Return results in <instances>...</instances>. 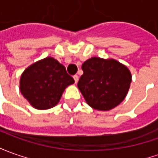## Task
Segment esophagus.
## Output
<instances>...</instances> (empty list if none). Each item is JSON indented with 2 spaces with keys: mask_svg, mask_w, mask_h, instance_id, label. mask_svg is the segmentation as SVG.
<instances>
[{
  "mask_svg": "<svg viewBox=\"0 0 158 158\" xmlns=\"http://www.w3.org/2000/svg\"><path fill=\"white\" fill-rule=\"evenodd\" d=\"M73 78H74V80H75V82L77 83V81H78V80H79V77H78L77 75H75V76L73 77Z\"/></svg>",
  "mask_w": 158,
  "mask_h": 158,
  "instance_id": "1",
  "label": "esophagus"
}]
</instances>
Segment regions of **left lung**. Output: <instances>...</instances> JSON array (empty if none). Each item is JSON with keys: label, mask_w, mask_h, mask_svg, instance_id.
Returning a JSON list of instances; mask_svg holds the SVG:
<instances>
[{"label": "left lung", "mask_w": 158, "mask_h": 158, "mask_svg": "<svg viewBox=\"0 0 158 158\" xmlns=\"http://www.w3.org/2000/svg\"><path fill=\"white\" fill-rule=\"evenodd\" d=\"M81 69L83 75L77 86L93 108L110 110L127 96L131 75L127 67L118 61L92 57L82 64Z\"/></svg>", "instance_id": "obj_1"}]
</instances>
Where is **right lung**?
<instances>
[{"mask_svg": "<svg viewBox=\"0 0 158 158\" xmlns=\"http://www.w3.org/2000/svg\"><path fill=\"white\" fill-rule=\"evenodd\" d=\"M74 82L64 65L53 57H46L23 72L19 89L31 106L44 110L56 106L65 89Z\"/></svg>", "mask_w": 158, "mask_h": 158, "instance_id": "right-lung-1", "label": "right lung"}]
</instances>
